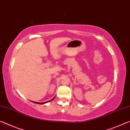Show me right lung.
Segmentation results:
<instances>
[{
    "mask_svg": "<svg viewBox=\"0 0 130 130\" xmlns=\"http://www.w3.org/2000/svg\"><path fill=\"white\" fill-rule=\"evenodd\" d=\"M54 98H55V97L53 98V99H52V100H50V101H46V102H44V103H37V102H34V101H31V102H33V103H36V104H44L49 103V102H50V101H51L52 100H53Z\"/></svg>",
    "mask_w": 130,
    "mask_h": 130,
    "instance_id": "add662e5",
    "label": "right lung"
}]
</instances>
